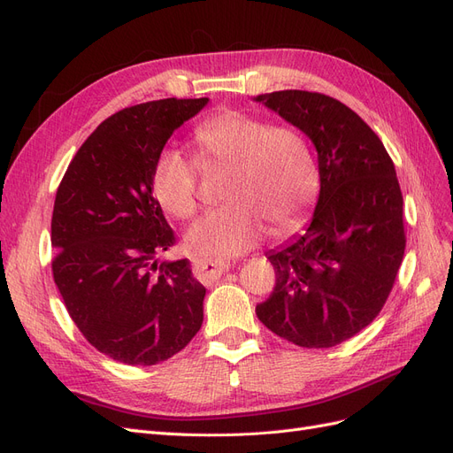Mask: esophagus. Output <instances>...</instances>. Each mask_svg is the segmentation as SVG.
Returning <instances> with one entry per match:
<instances>
[{"label":"esophagus","instance_id":"1","mask_svg":"<svg viewBox=\"0 0 453 453\" xmlns=\"http://www.w3.org/2000/svg\"><path fill=\"white\" fill-rule=\"evenodd\" d=\"M234 264L230 260H219V258H202L195 262V272L202 279H217L221 277L225 272H228Z\"/></svg>","mask_w":453,"mask_h":453}]
</instances>
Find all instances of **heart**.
Instances as JSON below:
<instances>
[{
  "label": "heart",
  "mask_w": 453,
  "mask_h": 453,
  "mask_svg": "<svg viewBox=\"0 0 453 453\" xmlns=\"http://www.w3.org/2000/svg\"><path fill=\"white\" fill-rule=\"evenodd\" d=\"M204 165L232 166L225 185L226 204L210 210L187 230V247L202 258H226L255 247L268 221L287 232L302 221L319 191L313 155L292 127L240 111L217 114L195 129ZM151 191L161 208L189 219L198 208V163L176 146L155 157Z\"/></svg>",
  "instance_id": "1"
}]
</instances>
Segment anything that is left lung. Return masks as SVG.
<instances>
[{
	"mask_svg": "<svg viewBox=\"0 0 453 453\" xmlns=\"http://www.w3.org/2000/svg\"><path fill=\"white\" fill-rule=\"evenodd\" d=\"M255 101L311 138L320 174L303 236L266 255L275 288L257 317L294 345L330 349L375 320L395 283L407 243L395 166L375 131L334 97L285 89Z\"/></svg>",
	"mask_w": 453,
	"mask_h": 453,
	"instance_id": "8db88e82",
	"label": "left lung"
}]
</instances>
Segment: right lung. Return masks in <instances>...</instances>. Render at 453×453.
I'll return each instance as SVG.
<instances>
[{
  "label": "right lung",
  "instance_id": "obj_1",
  "mask_svg": "<svg viewBox=\"0 0 453 453\" xmlns=\"http://www.w3.org/2000/svg\"><path fill=\"white\" fill-rule=\"evenodd\" d=\"M161 99L116 112L93 131L61 180L52 213L54 283L99 352L127 365L168 360L200 330L206 288L151 193L155 157L208 104Z\"/></svg>",
  "mask_w": 453,
  "mask_h": 453
}]
</instances>
